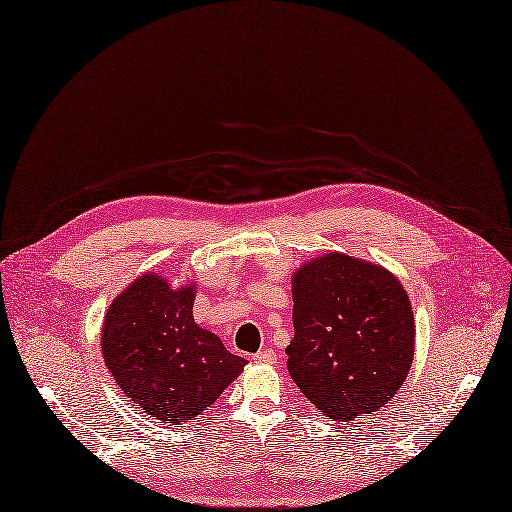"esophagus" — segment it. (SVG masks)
<instances>
[{"mask_svg":"<svg viewBox=\"0 0 512 512\" xmlns=\"http://www.w3.org/2000/svg\"><path fill=\"white\" fill-rule=\"evenodd\" d=\"M254 362H258V364H275L277 362V354L273 350H262V352L254 354Z\"/></svg>","mask_w":512,"mask_h":512,"instance_id":"esophagus-1","label":"esophagus"}]
</instances>
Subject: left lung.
I'll list each match as a JSON object with an SVG mask.
<instances>
[{
  "instance_id": "8db88e82",
  "label": "left lung",
  "mask_w": 512,
  "mask_h": 512,
  "mask_svg": "<svg viewBox=\"0 0 512 512\" xmlns=\"http://www.w3.org/2000/svg\"><path fill=\"white\" fill-rule=\"evenodd\" d=\"M291 296L287 371L319 412L350 423L398 394L415 358V319L392 273L329 252L294 273Z\"/></svg>"
}]
</instances>
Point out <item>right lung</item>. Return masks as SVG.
<instances>
[{"label": "right lung", "mask_w": 512, "mask_h": 512, "mask_svg": "<svg viewBox=\"0 0 512 512\" xmlns=\"http://www.w3.org/2000/svg\"><path fill=\"white\" fill-rule=\"evenodd\" d=\"M193 300L196 285L173 289L145 273L106 310V367L125 396L162 423L196 419L248 364L193 321Z\"/></svg>", "instance_id": "1"}]
</instances>
